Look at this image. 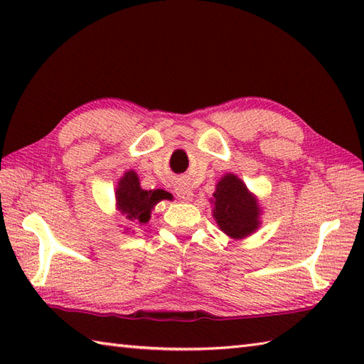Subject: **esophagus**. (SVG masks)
<instances>
[{
  "label": "esophagus",
  "mask_w": 364,
  "mask_h": 364,
  "mask_svg": "<svg viewBox=\"0 0 364 364\" xmlns=\"http://www.w3.org/2000/svg\"><path fill=\"white\" fill-rule=\"evenodd\" d=\"M175 192H176V197L183 200V202H191L192 197H194V194H192V191L188 186H178Z\"/></svg>",
  "instance_id": "1"
}]
</instances>
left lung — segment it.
Returning a JSON list of instances; mask_svg holds the SVG:
<instances>
[{
    "label": "left lung",
    "mask_w": 364,
    "mask_h": 364,
    "mask_svg": "<svg viewBox=\"0 0 364 364\" xmlns=\"http://www.w3.org/2000/svg\"><path fill=\"white\" fill-rule=\"evenodd\" d=\"M259 210L245 184L235 175H225L214 192V218L220 230L239 239L249 236L259 225Z\"/></svg>",
    "instance_id": "left-lung-1"
}]
</instances>
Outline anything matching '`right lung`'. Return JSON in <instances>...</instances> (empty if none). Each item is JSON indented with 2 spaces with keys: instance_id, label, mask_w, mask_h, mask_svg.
Returning <instances> with one entry per match:
<instances>
[{
  "instance_id": "obj_1",
  "label": "right lung",
  "mask_w": 364,
  "mask_h": 364,
  "mask_svg": "<svg viewBox=\"0 0 364 364\" xmlns=\"http://www.w3.org/2000/svg\"><path fill=\"white\" fill-rule=\"evenodd\" d=\"M117 205L125 218L131 222L145 223L149 222L151 210L158 202L164 198H170V194L162 189L156 191H144L139 186L137 175L129 170L119 183L117 192Z\"/></svg>"
}]
</instances>
